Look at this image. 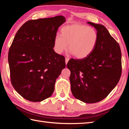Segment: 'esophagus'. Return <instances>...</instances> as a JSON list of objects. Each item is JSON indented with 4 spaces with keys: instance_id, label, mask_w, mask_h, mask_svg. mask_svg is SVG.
<instances>
[{
    "instance_id": "obj_1",
    "label": "esophagus",
    "mask_w": 129,
    "mask_h": 129,
    "mask_svg": "<svg viewBox=\"0 0 129 129\" xmlns=\"http://www.w3.org/2000/svg\"><path fill=\"white\" fill-rule=\"evenodd\" d=\"M69 60V57H65V63H66V64H67Z\"/></svg>"
}]
</instances>
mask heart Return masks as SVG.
Listing matches in <instances>:
<instances>
[{
  "mask_svg": "<svg viewBox=\"0 0 129 129\" xmlns=\"http://www.w3.org/2000/svg\"><path fill=\"white\" fill-rule=\"evenodd\" d=\"M96 31L91 28L81 24H72L63 27L61 36L54 39V50L61 54L69 44V50L76 58L84 59L94 50L98 42Z\"/></svg>",
  "mask_w": 129,
  "mask_h": 129,
  "instance_id": "1",
  "label": "heart"
}]
</instances>
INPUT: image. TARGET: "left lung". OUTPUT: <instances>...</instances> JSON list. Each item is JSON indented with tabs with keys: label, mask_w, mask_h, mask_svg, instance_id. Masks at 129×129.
I'll use <instances>...</instances> for the list:
<instances>
[{
	"label": "left lung",
	"mask_w": 129,
	"mask_h": 129,
	"mask_svg": "<svg viewBox=\"0 0 129 129\" xmlns=\"http://www.w3.org/2000/svg\"><path fill=\"white\" fill-rule=\"evenodd\" d=\"M97 30L98 42L94 50L85 58L70 59L71 90L74 96L85 103L100 101L118 83L122 73L120 45L101 24L87 22Z\"/></svg>",
	"instance_id": "left-lung-1"
}]
</instances>
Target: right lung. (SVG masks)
<instances>
[{
  "mask_svg": "<svg viewBox=\"0 0 129 129\" xmlns=\"http://www.w3.org/2000/svg\"><path fill=\"white\" fill-rule=\"evenodd\" d=\"M63 16L27 21L14 38L8 53L10 80L21 96L39 102L53 94L56 79L66 66L54 51V39Z\"/></svg>",
  "mask_w": 129,
  "mask_h": 129,
  "instance_id": "add662e5",
  "label": "right lung"
}]
</instances>
